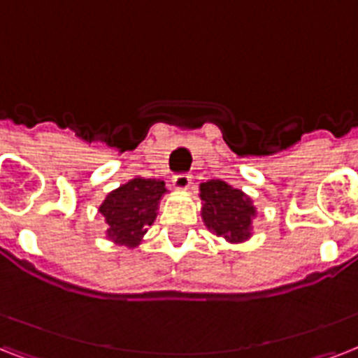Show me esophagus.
<instances>
[{
	"mask_svg": "<svg viewBox=\"0 0 358 358\" xmlns=\"http://www.w3.org/2000/svg\"><path fill=\"white\" fill-rule=\"evenodd\" d=\"M190 182H192V177L188 176V173H179V176L171 179V187L176 188V190H188Z\"/></svg>",
	"mask_w": 358,
	"mask_h": 358,
	"instance_id": "esophagus-1",
	"label": "esophagus"
}]
</instances>
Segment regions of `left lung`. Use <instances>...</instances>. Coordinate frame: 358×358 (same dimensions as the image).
<instances>
[{
  "mask_svg": "<svg viewBox=\"0 0 358 358\" xmlns=\"http://www.w3.org/2000/svg\"><path fill=\"white\" fill-rule=\"evenodd\" d=\"M201 218L210 234L228 243H245L252 237L256 207L250 196L226 181L210 179L199 185Z\"/></svg>",
  "mask_w": 358,
  "mask_h": 358,
  "instance_id": "left-lung-1",
  "label": "left lung"
}]
</instances>
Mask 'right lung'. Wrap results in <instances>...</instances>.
I'll return each instance as SVG.
<instances>
[{
  "mask_svg": "<svg viewBox=\"0 0 358 358\" xmlns=\"http://www.w3.org/2000/svg\"><path fill=\"white\" fill-rule=\"evenodd\" d=\"M168 192L164 181L134 177L108 194L99 207L106 222V237L115 245L136 248L153 226L159 203Z\"/></svg>",
  "mask_w": 358,
  "mask_h": 358,
  "instance_id": "obj_1",
  "label": "right lung"
}]
</instances>
